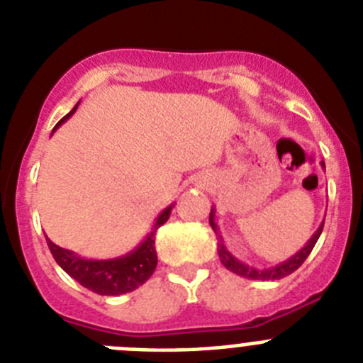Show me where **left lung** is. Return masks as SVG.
Segmentation results:
<instances>
[{"mask_svg":"<svg viewBox=\"0 0 363 363\" xmlns=\"http://www.w3.org/2000/svg\"><path fill=\"white\" fill-rule=\"evenodd\" d=\"M321 167L325 168L323 161H321ZM208 223H211L212 230H214V233H216V239H218V255H219V259H221L223 265H225L230 272L237 274V276L246 277V279H258V281H276V279H283V277L294 274L295 270L298 269L303 262H306L307 256L311 255L314 244L318 242L321 232H323V225H325V221H321V225L318 226V230L313 233V237L307 240L306 246H303L298 252H295L291 258L284 259V262L277 263V265L267 267V269H256V267L247 265V263L240 262L239 258H235V256L228 251V247L225 246V240H223L221 232H219V226H218V223H216V208L214 207L211 208V214H208Z\"/></svg>","mask_w":363,"mask_h":363,"instance_id":"1","label":"left lung"}]
</instances>
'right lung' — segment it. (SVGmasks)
Listing matches in <instances>:
<instances>
[{
    "label": "right lung",
    "instance_id": "1",
    "mask_svg": "<svg viewBox=\"0 0 363 363\" xmlns=\"http://www.w3.org/2000/svg\"><path fill=\"white\" fill-rule=\"evenodd\" d=\"M79 104L72 108V112H68L60 123L54 126L52 133L61 126L63 123H67L69 117L73 116V112L77 111ZM174 203L168 205L163 212L158 216L156 223L152 225L149 235L135 247L133 251L126 252V255L119 256V258H111V259H91L84 258V256L75 255L73 251L63 250V247L56 246L49 237L45 235L47 246H49L50 252H52L54 259L57 262V265L72 276L73 279L79 281L84 288L94 291L98 295H123L128 291L137 290L138 286L145 283L149 277L152 276L156 269V263H158V255H156L155 247V239L156 232L161 225L168 221L170 218V212Z\"/></svg>",
    "mask_w": 363,
    "mask_h": 363
}]
</instances>
